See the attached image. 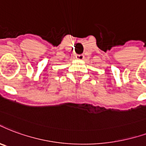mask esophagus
Instances as JSON below:
<instances>
[{
  "instance_id": "34e87169",
  "label": "esophagus",
  "mask_w": 146,
  "mask_h": 146,
  "mask_svg": "<svg viewBox=\"0 0 146 146\" xmlns=\"http://www.w3.org/2000/svg\"><path fill=\"white\" fill-rule=\"evenodd\" d=\"M76 58L77 59H79V60H82V59H84V55H82V54H80V55H76Z\"/></svg>"
}]
</instances>
